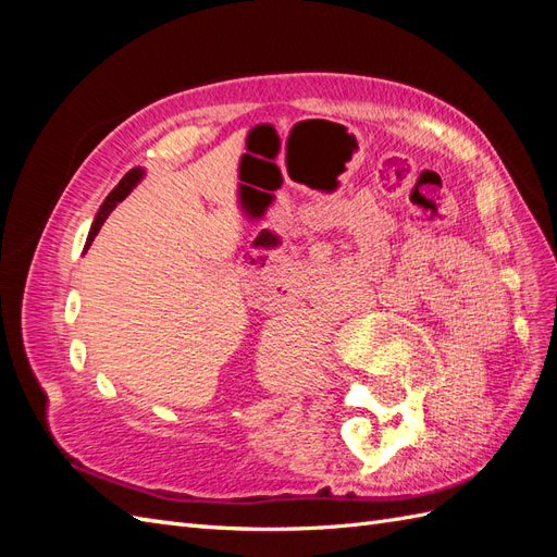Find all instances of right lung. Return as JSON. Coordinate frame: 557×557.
I'll return each instance as SVG.
<instances>
[{
	"instance_id": "add662e5",
	"label": "right lung",
	"mask_w": 557,
	"mask_h": 557,
	"mask_svg": "<svg viewBox=\"0 0 557 557\" xmlns=\"http://www.w3.org/2000/svg\"><path fill=\"white\" fill-rule=\"evenodd\" d=\"M140 170H132V172H126L124 174V180L120 182V186L114 188V191L104 198V203L100 206V210H98V215H96V222H92V227H90V234H88V242H86V248L92 244V239H96V234L100 232V227H102V222L108 220V215L110 212L116 208V203H122V200L128 196V191H132L134 188V184L140 180Z\"/></svg>"
}]
</instances>
